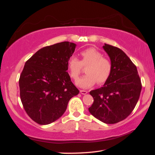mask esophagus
Returning <instances> with one entry per match:
<instances>
[{
	"instance_id": "esophagus-1",
	"label": "esophagus",
	"mask_w": 155,
	"mask_h": 155,
	"mask_svg": "<svg viewBox=\"0 0 155 155\" xmlns=\"http://www.w3.org/2000/svg\"><path fill=\"white\" fill-rule=\"evenodd\" d=\"M80 93L81 94H83V95H85V94H87V91H85V90H80Z\"/></svg>"
}]
</instances>
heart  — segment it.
Wrapping results in <instances>:
<instances>
[{
    "label": "heart",
    "instance_id": "heart-1",
    "mask_svg": "<svg viewBox=\"0 0 155 155\" xmlns=\"http://www.w3.org/2000/svg\"><path fill=\"white\" fill-rule=\"evenodd\" d=\"M81 60L72 56L68 59V68L70 75L76 80L80 75L83 66H87V74L76 81V85L81 88H87L96 83L101 85L109 79L111 74L113 65L109 59L103 57V54L94 48H90L81 52Z\"/></svg>",
    "mask_w": 155,
    "mask_h": 155
}]
</instances>
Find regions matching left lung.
<instances>
[{
    "label": "left lung",
    "mask_w": 155,
    "mask_h": 155,
    "mask_svg": "<svg viewBox=\"0 0 155 155\" xmlns=\"http://www.w3.org/2000/svg\"><path fill=\"white\" fill-rule=\"evenodd\" d=\"M113 65L111 74L103 87L91 90L90 114L105 124H115L129 115L140 98L141 83L134 64L121 49L104 44Z\"/></svg>",
    "instance_id": "1"
}]
</instances>
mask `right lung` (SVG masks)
Segmentation results:
<instances>
[{
	"label": "right lung",
	"instance_id": "right-lung-1",
	"mask_svg": "<svg viewBox=\"0 0 155 155\" xmlns=\"http://www.w3.org/2000/svg\"><path fill=\"white\" fill-rule=\"evenodd\" d=\"M76 46L63 41L44 47L25 63L19 79L20 99L28 116L39 124L58 120L79 93L67 72Z\"/></svg>",
	"mask_w": 155,
	"mask_h": 155
}]
</instances>
